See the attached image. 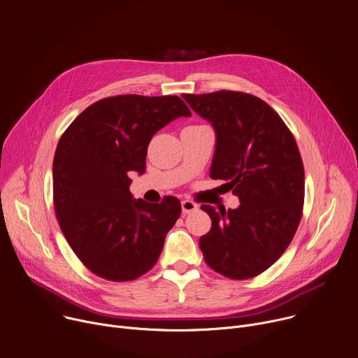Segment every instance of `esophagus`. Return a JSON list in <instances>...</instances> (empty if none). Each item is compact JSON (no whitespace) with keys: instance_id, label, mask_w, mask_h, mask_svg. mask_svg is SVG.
<instances>
[{"instance_id":"1","label":"esophagus","mask_w":358,"mask_h":358,"mask_svg":"<svg viewBox=\"0 0 358 358\" xmlns=\"http://www.w3.org/2000/svg\"><path fill=\"white\" fill-rule=\"evenodd\" d=\"M181 208H182V214H191V213L199 210V206L191 200H184V201H181Z\"/></svg>"}]
</instances>
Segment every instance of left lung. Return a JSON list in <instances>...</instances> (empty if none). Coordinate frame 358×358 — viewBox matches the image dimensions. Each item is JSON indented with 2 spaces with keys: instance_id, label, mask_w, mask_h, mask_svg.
Wrapping results in <instances>:
<instances>
[{
  "instance_id": "1",
  "label": "left lung",
  "mask_w": 358,
  "mask_h": 358,
  "mask_svg": "<svg viewBox=\"0 0 358 358\" xmlns=\"http://www.w3.org/2000/svg\"><path fill=\"white\" fill-rule=\"evenodd\" d=\"M215 129L210 177L227 181L240 199L236 210L203 204L211 230L200 238L206 263L231 280L271 267L294 237L304 206V167L281 117L262 99L240 91L184 94Z\"/></svg>"
}]
</instances>
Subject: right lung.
Here are the masks:
<instances>
[{"instance_id": "1", "label": "right lung", "mask_w": 358, "mask_h": 358, "mask_svg": "<svg viewBox=\"0 0 358 358\" xmlns=\"http://www.w3.org/2000/svg\"><path fill=\"white\" fill-rule=\"evenodd\" d=\"M191 111L177 95L107 96L85 108L61 136L52 162L59 229L80 262L110 281L150 271L181 214L176 197L133 200V173L145 171L152 136Z\"/></svg>"}]
</instances>
